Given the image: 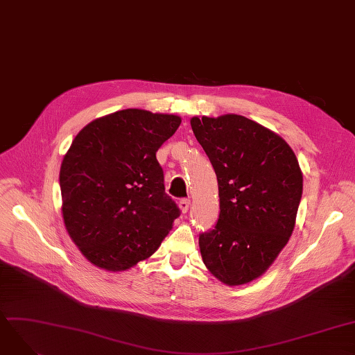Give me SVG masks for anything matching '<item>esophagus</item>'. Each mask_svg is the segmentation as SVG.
<instances>
[{
    "label": "esophagus",
    "mask_w": 355,
    "mask_h": 355,
    "mask_svg": "<svg viewBox=\"0 0 355 355\" xmlns=\"http://www.w3.org/2000/svg\"><path fill=\"white\" fill-rule=\"evenodd\" d=\"M189 205H191V200H189V199H187V198H183V199H180V200H179V208H180V211H182L183 214H187V212H188Z\"/></svg>",
    "instance_id": "1"
}]
</instances>
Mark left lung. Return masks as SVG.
Returning <instances> with one entry per match:
<instances>
[{"instance_id":"1","label":"left lung","mask_w":355,"mask_h":355,"mask_svg":"<svg viewBox=\"0 0 355 355\" xmlns=\"http://www.w3.org/2000/svg\"><path fill=\"white\" fill-rule=\"evenodd\" d=\"M193 134L218 180L219 216L199 234L202 260L225 284L261 276L288 244L303 178L293 150L243 115L193 116Z\"/></svg>"}]
</instances>
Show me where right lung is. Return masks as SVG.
<instances>
[{
	"label": "right lung",
	"instance_id": "obj_1",
	"mask_svg": "<svg viewBox=\"0 0 355 355\" xmlns=\"http://www.w3.org/2000/svg\"><path fill=\"white\" fill-rule=\"evenodd\" d=\"M180 118L123 110L83 127L60 166L67 232L92 264L120 272L150 257L180 215L164 192L159 147Z\"/></svg>",
	"mask_w": 355,
	"mask_h": 355
}]
</instances>
